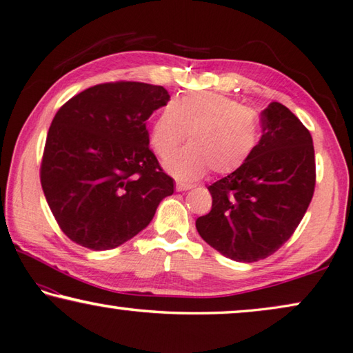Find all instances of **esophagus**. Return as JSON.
Listing matches in <instances>:
<instances>
[{"label": "esophagus", "instance_id": "obj_1", "mask_svg": "<svg viewBox=\"0 0 353 353\" xmlns=\"http://www.w3.org/2000/svg\"><path fill=\"white\" fill-rule=\"evenodd\" d=\"M192 189V184H186V183H176V190L178 192H184V190Z\"/></svg>", "mask_w": 353, "mask_h": 353}]
</instances>
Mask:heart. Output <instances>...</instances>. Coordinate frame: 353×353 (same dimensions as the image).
Returning a JSON list of instances; mask_svg holds the SVG:
<instances>
[{
    "label": "heart",
    "mask_w": 353,
    "mask_h": 353,
    "mask_svg": "<svg viewBox=\"0 0 353 353\" xmlns=\"http://www.w3.org/2000/svg\"><path fill=\"white\" fill-rule=\"evenodd\" d=\"M190 144L165 159V170L181 181L199 180L212 169L225 175L254 153L262 125L254 110L212 91H192L173 99L150 128V145L164 158L188 138Z\"/></svg>",
    "instance_id": "b5f03b06"
}]
</instances>
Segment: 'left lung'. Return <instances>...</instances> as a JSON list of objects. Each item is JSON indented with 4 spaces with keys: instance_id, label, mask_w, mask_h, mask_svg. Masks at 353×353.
Instances as JSON below:
<instances>
[{
    "instance_id": "1",
    "label": "left lung",
    "mask_w": 353,
    "mask_h": 353,
    "mask_svg": "<svg viewBox=\"0 0 353 353\" xmlns=\"http://www.w3.org/2000/svg\"><path fill=\"white\" fill-rule=\"evenodd\" d=\"M262 138L236 172L209 186L211 212L195 221L206 243L237 262H257L293 236L316 183L313 139L285 105L261 114Z\"/></svg>"
}]
</instances>
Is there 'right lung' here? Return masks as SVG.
Masks as SVG:
<instances>
[{
    "mask_svg": "<svg viewBox=\"0 0 353 353\" xmlns=\"http://www.w3.org/2000/svg\"><path fill=\"white\" fill-rule=\"evenodd\" d=\"M158 85H94L61 105L49 127L40 180L68 239L116 248L150 223L173 180L148 147L145 121L169 102Z\"/></svg>",
    "mask_w": 353,
    "mask_h": 353,
    "instance_id": "add662e5",
    "label": "right lung"
}]
</instances>
